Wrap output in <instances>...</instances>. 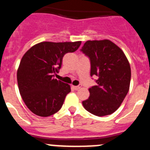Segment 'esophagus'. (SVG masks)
<instances>
[{
    "label": "esophagus",
    "mask_w": 150,
    "mask_h": 150,
    "mask_svg": "<svg viewBox=\"0 0 150 150\" xmlns=\"http://www.w3.org/2000/svg\"><path fill=\"white\" fill-rule=\"evenodd\" d=\"M81 88V85H80V84L78 86H73V88L75 90V91H78V90L80 89Z\"/></svg>",
    "instance_id": "34e87169"
}]
</instances>
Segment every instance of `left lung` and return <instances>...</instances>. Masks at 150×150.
<instances>
[{
    "instance_id": "8db88e82",
    "label": "left lung",
    "mask_w": 150,
    "mask_h": 150,
    "mask_svg": "<svg viewBox=\"0 0 150 150\" xmlns=\"http://www.w3.org/2000/svg\"><path fill=\"white\" fill-rule=\"evenodd\" d=\"M81 51L91 61V76H97V85L89 88L84 109L97 116L108 115L118 109L129 91L131 66L124 52L109 40L88 41Z\"/></svg>"
}]
</instances>
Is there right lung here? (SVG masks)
Returning a JSON list of instances; mask_svg holds the SVG:
<instances>
[{
    "mask_svg": "<svg viewBox=\"0 0 150 150\" xmlns=\"http://www.w3.org/2000/svg\"><path fill=\"white\" fill-rule=\"evenodd\" d=\"M81 41L49 42L34 45L25 53L17 71L19 93L25 104L34 114L47 117L62 107L70 86L54 79L62 58L78 50Z\"/></svg>",
    "mask_w": 150,
    "mask_h": 150,
    "instance_id": "add662e5",
    "label": "right lung"
}]
</instances>
